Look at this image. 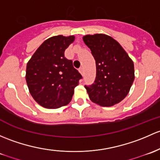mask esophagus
I'll list each match as a JSON object with an SVG mask.
<instances>
[{"instance_id":"esophagus-1","label":"esophagus","mask_w":160,"mask_h":160,"mask_svg":"<svg viewBox=\"0 0 160 160\" xmlns=\"http://www.w3.org/2000/svg\"><path fill=\"white\" fill-rule=\"evenodd\" d=\"M78 71H79V72H80L81 74H82V75H83L84 71H83V68H82V67H81V68H79V69H78Z\"/></svg>"}]
</instances>
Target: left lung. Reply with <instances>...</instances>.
Instances as JSON below:
<instances>
[{
  "instance_id": "obj_1",
  "label": "left lung",
  "mask_w": 160,
  "mask_h": 160,
  "mask_svg": "<svg viewBox=\"0 0 160 160\" xmlns=\"http://www.w3.org/2000/svg\"><path fill=\"white\" fill-rule=\"evenodd\" d=\"M85 44L95 60L96 76L85 85L90 99L102 106L120 102L129 93L134 81V64L118 42L103 34L85 35Z\"/></svg>"
}]
</instances>
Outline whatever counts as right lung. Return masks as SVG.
I'll return each mask as SVG.
<instances>
[{
	"label": "right lung",
	"mask_w": 160,
	"mask_h": 160,
	"mask_svg": "<svg viewBox=\"0 0 160 160\" xmlns=\"http://www.w3.org/2000/svg\"><path fill=\"white\" fill-rule=\"evenodd\" d=\"M75 37L54 36L37 49L27 64L26 82L31 96L47 108H58L70 102L74 89L82 78L65 57V51Z\"/></svg>",
	"instance_id": "add662e5"
}]
</instances>
